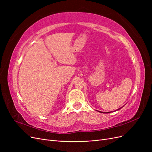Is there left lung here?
Instances as JSON below:
<instances>
[{
  "label": "left lung",
  "mask_w": 152,
  "mask_h": 152,
  "mask_svg": "<svg viewBox=\"0 0 152 152\" xmlns=\"http://www.w3.org/2000/svg\"><path fill=\"white\" fill-rule=\"evenodd\" d=\"M123 107H124V106H123ZM122 107H121V108H118V109H117V110H115V111H117V110H120V109H121ZM99 112H100V113H111L112 112H100V111H98Z\"/></svg>",
  "instance_id": "left-lung-1"
}]
</instances>
